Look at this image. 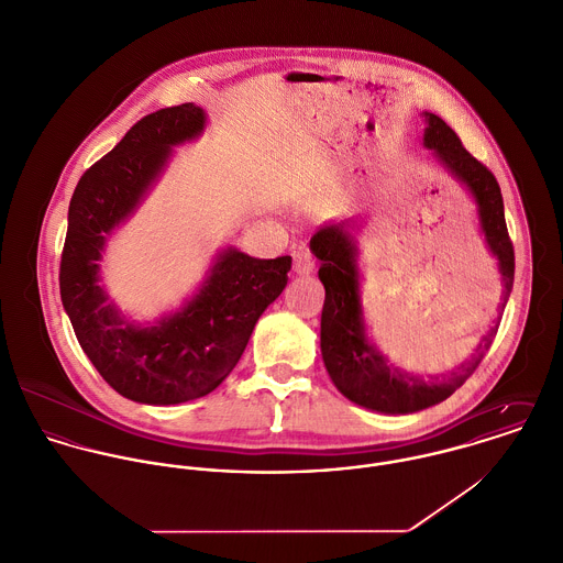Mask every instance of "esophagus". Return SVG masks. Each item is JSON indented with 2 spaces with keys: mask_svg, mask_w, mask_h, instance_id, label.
<instances>
[{
  "mask_svg": "<svg viewBox=\"0 0 563 563\" xmlns=\"http://www.w3.org/2000/svg\"><path fill=\"white\" fill-rule=\"evenodd\" d=\"M292 268L297 275H310L314 271V257L308 249H299L292 255Z\"/></svg>",
  "mask_w": 563,
  "mask_h": 563,
  "instance_id": "34e87169",
  "label": "esophagus"
}]
</instances>
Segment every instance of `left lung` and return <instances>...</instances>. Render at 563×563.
<instances>
[{"instance_id":"left-lung-1","label":"left lung","mask_w":563,"mask_h":563,"mask_svg":"<svg viewBox=\"0 0 563 563\" xmlns=\"http://www.w3.org/2000/svg\"><path fill=\"white\" fill-rule=\"evenodd\" d=\"M423 146L434 162L472 196L478 213L481 233L489 253L496 257L503 277V303L514 288V244L507 233L505 202L496 177L476 162L461 144L456 133L434 113H421ZM365 222L347 218L336 224L321 227L310 251L321 262L319 279L325 288L321 312V354L334 386L354 404L384 415H408L448 399L463 382L474 374L483 356L489 352L498 325H494L476 345L474 354L448 375L423 377L406 372L388 361L374 341L363 308V275L358 266L361 249L356 233Z\"/></svg>"}]
</instances>
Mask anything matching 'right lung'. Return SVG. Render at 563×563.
I'll return each mask as SVG.
<instances>
[{"mask_svg": "<svg viewBox=\"0 0 563 563\" xmlns=\"http://www.w3.org/2000/svg\"><path fill=\"white\" fill-rule=\"evenodd\" d=\"M194 102L142 118L74 189L60 257V299L76 339L120 395L173 406L211 393L238 365L262 312L288 284L292 257L257 260L235 246L218 251L196 292L153 323L129 319L107 295L100 260L164 177L175 148L202 135Z\"/></svg>", "mask_w": 563, "mask_h": 563, "instance_id": "right-lung-1", "label": "right lung"}]
</instances>
